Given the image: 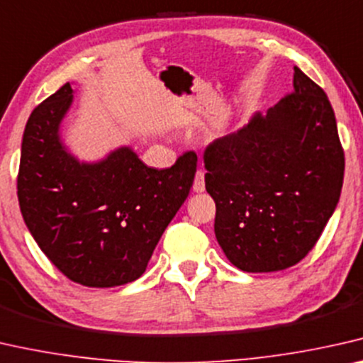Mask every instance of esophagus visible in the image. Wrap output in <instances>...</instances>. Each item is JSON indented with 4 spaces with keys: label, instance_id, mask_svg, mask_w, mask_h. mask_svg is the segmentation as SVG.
<instances>
[{
    "label": "esophagus",
    "instance_id": "34e87169",
    "mask_svg": "<svg viewBox=\"0 0 363 363\" xmlns=\"http://www.w3.org/2000/svg\"><path fill=\"white\" fill-rule=\"evenodd\" d=\"M194 192H203L205 191V172L203 171H197L196 172V179H194Z\"/></svg>",
    "mask_w": 363,
    "mask_h": 363
}]
</instances>
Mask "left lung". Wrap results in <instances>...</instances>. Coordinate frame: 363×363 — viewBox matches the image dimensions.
I'll list each match as a JSON object with an SVG mask.
<instances>
[{"mask_svg":"<svg viewBox=\"0 0 363 363\" xmlns=\"http://www.w3.org/2000/svg\"><path fill=\"white\" fill-rule=\"evenodd\" d=\"M294 91L205 148L215 236L245 272H275L315 247L336 208L344 150L328 96L300 68Z\"/></svg>","mask_w":363,"mask_h":363,"instance_id":"1","label":"left lung"}]
</instances>
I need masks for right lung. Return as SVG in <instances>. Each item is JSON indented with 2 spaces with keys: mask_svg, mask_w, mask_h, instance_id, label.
Masks as SVG:
<instances>
[{
  "mask_svg": "<svg viewBox=\"0 0 363 363\" xmlns=\"http://www.w3.org/2000/svg\"><path fill=\"white\" fill-rule=\"evenodd\" d=\"M72 101L67 83L26 123L18 174L21 213L65 277L96 289L133 282L187 199L197 155L186 151L167 169H155L122 147L99 163H79L58 135Z\"/></svg>",
  "mask_w": 363,
  "mask_h": 363,
  "instance_id": "obj_1",
  "label": "right lung"
}]
</instances>
